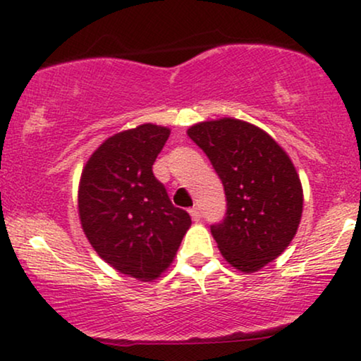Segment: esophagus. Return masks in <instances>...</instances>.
Listing matches in <instances>:
<instances>
[{"label":"esophagus","mask_w":361,"mask_h":361,"mask_svg":"<svg viewBox=\"0 0 361 361\" xmlns=\"http://www.w3.org/2000/svg\"><path fill=\"white\" fill-rule=\"evenodd\" d=\"M189 214H190L192 220H194V221H199L200 220V212H199V209H197V207H194V209H190Z\"/></svg>","instance_id":"obj_1"}]
</instances>
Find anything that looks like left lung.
<instances>
[{"mask_svg":"<svg viewBox=\"0 0 361 361\" xmlns=\"http://www.w3.org/2000/svg\"><path fill=\"white\" fill-rule=\"evenodd\" d=\"M187 135L225 189V220L210 226L221 256L241 273L259 271L298 233L304 194L293 161L268 133L236 118L197 123Z\"/></svg>","mask_w":361,"mask_h":361,"instance_id":"8db88e82","label":"left lung"}]
</instances>
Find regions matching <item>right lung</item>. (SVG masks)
<instances>
[{
	"mask_svg": "<svg viewBox=\"0 0 361 361\" xmlns=\"http://www.w3.org/2000/svg\"><path fill=\"white\" fill-rule=\"evenodd\" d=\"M169 135L152 123L116 133L90 156L78 184V216L93 250L142 283L169 268L192 225L152 174Z\"/></svg>",
	"mask_w": 361,
	"mask_h": 361,
	"instance_id": "right-lung-1",
	"label": "right lung"
}]
</instances>
